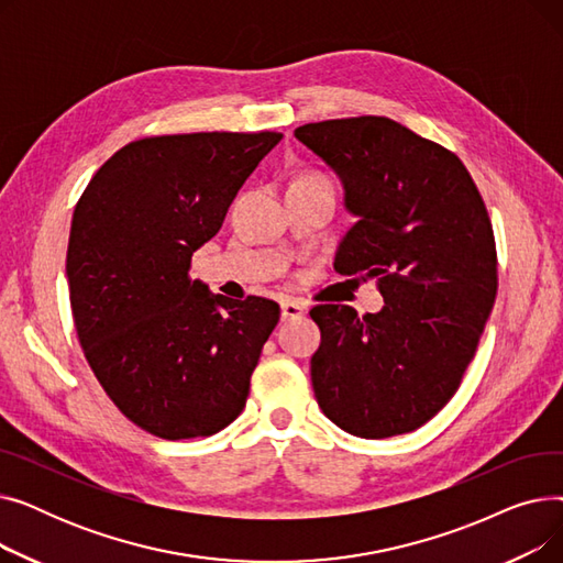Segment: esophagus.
<instances>
[{
    "label": "esophagus",
    "instance_id": "esophagus-1",
    "mask_svg": "<svg viewBox=\"0 0 563 563\" xmlns=\"http://www.w3.org/2000/svg\"><path fill=\"white\" fill-rule=\"evenodd\" d=\"M303 312H306V308H303L299 301H291V299H287V301H283V303H280V317H283L285 321H289V319H299Z\"/></svg>",
    "mask_w": 563,
    "mask_h": 563
}]
</instances>
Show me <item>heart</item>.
Wrapping results in <instances>:
<instances>
[{
	"instance_id": "1",
	"label": "heart",
	"mask_w": 563,
	"mask_h": 563,
	"mask_svg": "<svg viewBox=\"0 0 563 563\" xmlns=\"http://www.w3.org/2000/svg\"><path fill=\"white\" fill-rule=\"evenodd\" d=\"M301 180H314V183H327V180H323V177H321V175H306V177H301Z\"/></svg>"
}]
</instances>
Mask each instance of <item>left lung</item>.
Masks as SVG:
<instances>
[{
    "mask_svg": "<svg viewBox=\"0 0 563 563\" xmlns=\"http://www.w3.org/2000/svg\"><path fill=\"white\" fill-rule=\"evenodd\" d=\"M333 168L356 217L335 272L376 278L378 312L314 306L321 344L310 361L319 408L358 438L420 429L475 358L497 294L493 225L463 162L383 115L294 130Z\"/></svg>",
    "mask_w": 563,
    "mask_h": 563,
    "instance_id": "left-lung-1",
    "label": "left lung"
}]
</instances>
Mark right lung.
Segmentation results:
<instances>
[{
  "label": "right lung",
  "instance_id": "right-lung-1",
  "mask_svg": "<svg viewBox=\"0 0 563 563\" xmlns=\"http://www.w3.org/2000/svg\"><path fill=\"white\" fill-rule=\"evenodd\" d=\"M280 139H139L100 166L75 207L66 276L79 344L118 410L157 438L212 435L246 406L280 308L212 294L189 266Z\"/></svg>",
  "mask_w": 563,
  "mask_h": 563
}]
</instances>
